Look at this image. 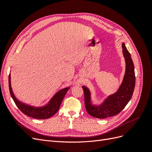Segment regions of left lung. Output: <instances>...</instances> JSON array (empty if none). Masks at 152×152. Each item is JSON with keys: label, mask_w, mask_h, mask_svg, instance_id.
Instances as JSON below:
<instances>
[{"label": "left lung", "mask_w": 152, "mask_h": 152, "mask_svg": "<svg viewBox=\"0 0 152 152\" xmlns=\"http://www.w3.org/2000/svg\"><path fill=\"white\" fill-rule=\"evenodd\" d=\"M122 53L125 59V74L120 87L115 93L108 96L103 102L97 105L93 103L91 93L88 87L83 86L85 106L87 112L96 118H105L120 113L131 100L135 87V73L131 54L125 44L122 43Z\"/></svg>", "instance_id": "1"}]
</instances>
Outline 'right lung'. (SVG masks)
Wrapping results in <instances>:
<instances>
[{
  "mask_svg": "<svg viewBox=\"0 0 152 152\" xmlns=\"http://www.w3.org/2000/svg\"><path fill=\"white\" fill-rule=\"evenodd\" d=\"M9 87L10 94L15 104L21 111L26 115L37 119H46L51 117L59 110L63 98L66 94L70 87H65L55 94L45 104L41 107H34L21 102L14 94L11 82V74L9 75Z\"/></svg>",
  "mask_w": 152,
  "mask_h": 152,
  "instance_id": "add662e5",
  "label": "right lung"
}]
</instances>
